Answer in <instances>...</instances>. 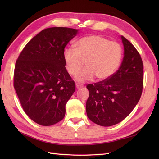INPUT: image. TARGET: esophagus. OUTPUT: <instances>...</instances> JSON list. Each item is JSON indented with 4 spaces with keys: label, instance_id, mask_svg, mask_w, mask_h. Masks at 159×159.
Returning a JSON list of instances; mask_svg holds the SVG:
<instances>
[{
    "label": "esophagus",
    "instance_id": "obj_1",
    "mask_svg": "<svg viewBox=\"0 0 159 159\" xmlns=\"http://www.w3.org/2000/svg\"><path fill=\"white\" fill-rule=\"evenodd\" d=\"M76 87L77 89H80L81 88V87H83V85H82V84H80V83H76Z\"/></svg>",
    "mask_w": 159,
    "mask_h": 159
}]
</instances>
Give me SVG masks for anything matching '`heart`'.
I'll return each instance as SVG.
<instances>
[{
	"label": "heart",
	"instance_id": "1",
	"mask_svg": "<svg viewBox=\"0 0 159 159\" xmlns=\"http://www.w3.org/2000/svg\"><path fill=\"white\" fill-rule=\"evenodd\" d=\"M122 55V48L119 43L93 35L77 41L75 49L66 48L63 52V60L67 72L71 76H75L85 62L87 67L77 73L76 79L86 82L94 77L98 80L109 79L117 70Z\"/></svg>",
	"mask_w": 159,
	"mask_h": 159
}]
</instances>
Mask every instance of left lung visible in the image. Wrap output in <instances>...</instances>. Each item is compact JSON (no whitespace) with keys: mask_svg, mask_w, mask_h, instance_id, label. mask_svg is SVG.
I'll return each instance as SVG.
<instances>
[{"mask_svg":"<svg viewBox=\"0 0 159 159\" xmlns=\"http://www.w3.org/2000/svg\"><path fill=\"white\" fill-rule=\"evenodd\" d=\"M124 48L120 68L107 80L88 84L89 96L86 102L89 119L102 126L120 123L139 102L143 90V61L134 46L121 36Z\"/></svg>","mask_w":159,"mask_h":159,"instance_id":"left-lung-1","label":"left lung"}]
</instances>
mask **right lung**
Returning <instances> with one entry per match:
<instances>
[{
	"label": "right lung",
	"mask_w": 159,
	"mask_h": 159,
	"mask_svg": "<svg viewBox=\"0 0 159 159\" xmlns=\"http://www.w3.org/2000/svg\"><path fill=\"white\" fill-rule=\"evenodd\" d=\"M78 32L67 27L43 29L30 40L17 59L13 87L25 113L42 126L61 121L75 83L63 60L66 45Z\"/></svg>",
	"instance_id": "obj_1"
}]
</instances>
